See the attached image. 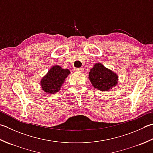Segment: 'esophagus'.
Masks as SVG:
<instances>
[{
  "label": "esophagus",
  "mask_w": 153,
  "mask_h": 153,
  "mask_svg": "<svg viewBox=\"0 0 153 153\" xmlns=\"http://www.w3.org/2000/svg\"><path fill=\"white\" fill-rule=\"evenodd\" d=\"M74 70L76 71H77V72H83V69L82 68H75Z\"/></svg>",
  "instance_id": "34e87169"
}]
</instances>
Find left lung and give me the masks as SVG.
I'll return each mask as SVG.
<instances>
[{"label": "left lung", "instance_id": "1", "mask_svg": "<svg viewBox=\"0 0 153 153\" xmlns=\"http://www.w3.org/2000/svg\"><path fill=\"white\" fill-rule=\"evenodd\" d=\"M89 79L92 85L100 91H107L117 85L118 75L105 67L101 63L94 65L89 73Z\"/></svg>", "mask_w": 153, "mask_h": 153}]
</instances>
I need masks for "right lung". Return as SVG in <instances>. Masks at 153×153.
Segmentation results:
<instances>
[{"label": "right lung", "mask_w": 153, "mask_h": 153, "mask_svg": "<svg viewBox=\"0 0 153 153\" xmlns=\"http://www.w3.org/2000/svg\"><path fill=\"white\" fill-rule=\"evenodd\" d=\"M70 74V71L68 69H63L58 65H53L42 78L40 85L46 93L50 94H56L60 90L65 79Z\"/></svg>", "instance_id": "add662e5"}]
</instances>
